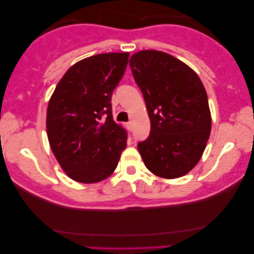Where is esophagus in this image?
I'll return each instance as SVG.
<instances>
[{
  "label": "esophagus",
  "mask_w": 254,
  "mask_h": 254,
  "mask_svg": "<svg viewBox=\"0 0 254 254\" xmlns=\"http://www.w3.org/2000/svg\"><path fill=\"white\" fill-rule=\"evenodd\" d=\"M126 126H127V128L129 130H133V123H131V121H129V123H127Z\"/></svg>",
  "instance_id": "34e87169"
}]
</instances>
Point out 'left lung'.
I'll list each match as a JSON object with an SVG mask.
<instances>
[{
  "instance_id": "1",
  "label": "left lung",
  "mask_w": 254,
  "mask_h": 254,
  "mask_svg": "<svg viewBox=\"0 0 254 254\" xmlns=\"http://www.w3.org/2000/svg\"><path fill=\"white\" fill-rule=\"evenodd\" d=\"M129 65L150 119V134L137 143L138 152L154 175L179 178L200 161L210 135L204 86L195 71L164 52H137Z\"/></svg>"
}]
</instances>
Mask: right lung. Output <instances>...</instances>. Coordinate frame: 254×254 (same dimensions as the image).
Instances as JSON below:
<instances>
[{
    "instance_id": "add662e5",
    "label": "right lung",
    "mask_w": 254,
    "mask_h": 254,
    "mask_svg": "<svg viewBox=\"0 0 254 254\" xmlns=\"http://www.w3.org/2000/svg\"><path fill=\"white\" fill-rule=\"evenodd\" d=\"M129 53L86 58L67 70L48 103L47 136L64 171L76 182L107 178L127 145L114 123L112 93L126 71Z\"/></svg>"
}]
</instances>
